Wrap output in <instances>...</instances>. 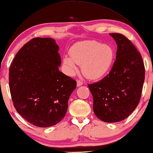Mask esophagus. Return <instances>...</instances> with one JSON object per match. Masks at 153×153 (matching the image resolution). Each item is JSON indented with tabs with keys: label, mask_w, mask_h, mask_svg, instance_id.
<instances>
[{
	"label": "esophagus",
	"mask_w": 153,
	"mask_h": 153,
	"mask_svg": "<svg viewBox=\"0 0 153 153\" xmlns=\"http://www.w3.org/2000/svg\"><path fill=\"white\" fill-rule=\"evenodd\" d=\"M83 84V82L82 81H80V80H77V87H79V86H81Z\"/></svg>",
	"instance_id": "obj_1"
}]
</instances>
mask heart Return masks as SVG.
Listing matches in <instances>:
<instances>
[{
	"label": "heart",
	"instance_id": "heart-1",
	"mask_svg": "<svg viewBox=\"0 0 153 153\" xmlns=\"http://www.w3.org/2000/svg\"><path fill=\"white\" fill-rule=\"evenodd\" d=\"M70 56H65L63 63L69 74L77 70L76 65H82L83 74L88 78L98 79L104 76L112 66L114 51L112 46L95 40L76 43L69 51Z\"/></svg>",
	"mask_w": 153,
	"mask_h": 153
}]
</instances>
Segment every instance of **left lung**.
<instances>
[{
  "instance_id": "1",
  "label": "left lung",
  "mask_w": 153,
  "mask_h": 153,
  "mask_svg": "<svg viewBox=\"0 0 153 153\" xmlns=\"http://www.w3.org/2000/svg\"><path fill=\"white\" fill-rule=\"evenodd\" d=\"M117 44L114 63L107 76L88 84L94 114L105 123H117L129 116L139 103L145 76L142 56L120 33H110Z\"/></svg>"
}]
</instances>
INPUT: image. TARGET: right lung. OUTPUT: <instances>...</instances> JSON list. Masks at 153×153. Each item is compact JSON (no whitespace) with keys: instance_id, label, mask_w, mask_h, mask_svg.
Returning <instances> with one entry per match:
<instances>
[{"instance_id":"add662e5","label":"right lung","mask_w":153,"mask_h":153,"mask_svg":"<svg viewBox=\"0 0 153 153\" xmlns=\"http://www.w3.org/2000/svg\"><path fill=\"white\" fill-rule=\"evenodd\" d=\"M59 46L51 38L35 37L25 44L9 68L13 105L34 126H54L65 117L76 81L59 70Z\"/></svg>"}]
</instances>
